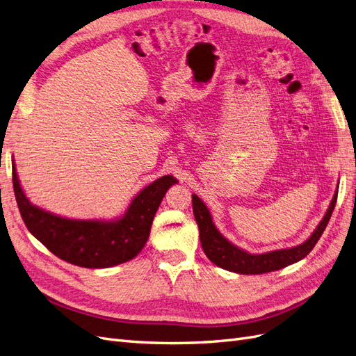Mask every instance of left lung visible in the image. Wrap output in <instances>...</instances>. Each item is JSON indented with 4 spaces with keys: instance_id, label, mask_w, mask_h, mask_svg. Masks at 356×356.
<instances>
[{
    "instance_id": "obj_1",
    "label": "left lung",
    "mask_w": 356,
    "mask_h": 356,
    "mask_svg": "<svg viewBox=\"0 0 356 356\" xmlns=\"http://www.w3.org/2000/svg\"><path fill=\"white\" fill-rule=\"evenodd\" d=\"M336 202L337 191L331 200L325 217L322 218L316 230L312 233V236L305 243L294 248H286V250H277L258 255L246 252L225 239L213 225L208 208L204 207V203L196 195H193V213H195L196 222L199 225V236L203 251L213 264H217L218 267L225 268L229 272L241 275H261L279 270V268H284L289 264L303 260L314 250V246L319 241L322 233H324L334 207H336Z\"/></svg>"
}]
</instances>
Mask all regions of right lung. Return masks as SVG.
<instances>
[{
    "instance_id": "add662e5",
    "label": "right lung",
    "mask_w": 356,
    "mask_h": 356,
    "mask_svg": "<svg viewBox=\"0 0 356 356\" xmlns=\"http://www.w3.org/2000/svg\"><path fill=\"white\" fill-rule=\"evenodd\" d=\"M174 184L177 179L172 175L156 179L132 200L120 220H70L34 207L19 184L13 165L15 196L28 230L60 260L88 268L113 267L141 252L159 204Z\"/></svg>"
}]
</instances>
